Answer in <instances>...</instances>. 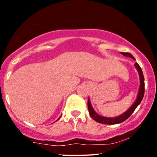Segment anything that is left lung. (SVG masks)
Instances as JSON below:
<instances>
[{"label":"left lung","mask_w":157,"mask_h":157,"mask_svg":"<svg viewBox=\"0 0 157 157\" xmlns=\"http://www.w3.org/2000/svg\"><path fill=\"white\" fill-rule=\"evenodd\" d=\"M121 53H122L123 56H129L130 57V58L135 59V58L132 56L131 53H124V52H121ZM135 67H136V69H138V74H139V76H140V82L139 91H138V97H137L136 102L132 104V106L130 107V108L126 112H124V114L120 115V116L117 117H114V118H107V117H104L99 116L98 114H97L95 112V111L93 110V107L90 104V99L88 98V107L89 114H90L91 117H92L95 121H96V122H98L99 123H101V124H119V123L123 122L124 121H125L127 119L130 117V115H131L132 113L134 112V111L136 110L137 106L140 104V102H141L142 99L144 98V91H145L144 77V74H143L142 69L139 66V64H138V63H136V64H135Z\"/></svg>","instance_id":"obj_1"}]
</instances>
